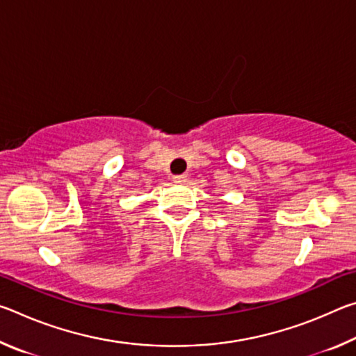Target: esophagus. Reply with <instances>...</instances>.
I'll list each match as a JSON object with an SVG mask.
<instances>
[{"label":"esophagus","mask_w":356,"mask_h":356,"mask_svg":"<svg viewBox=\"0 0 356 356\" xmlns=\"http://www.w3.org/2000/svg\"><path fill=\"white\" fill-rule=\"evenodd\" d=\"M174 182H176V184H185V182H186V174H180V176H174Z\"/></svg>","instance_id":"obj_1"}]
</instances>
